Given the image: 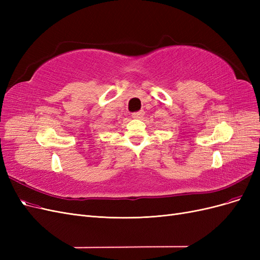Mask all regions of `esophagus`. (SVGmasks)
Wrapping results in <instances>:
<instances>
[{
    "label": "esophagus",
    "mask_w": 260,
    "mask_h": 260,
    "mask_svg": "<svg viewBox=\"0 0 260 260\" xmlns=\"http://www.w3.org/2000/svg\"><path fill=\"white\" fill-rule=\"evenodd\" d=\"M144 115V111H139V112H137V113H133L132 114V117L133 118H141Z\"/></svg>",
    "instance_id": "esophagus-1"
}]
</instances>
